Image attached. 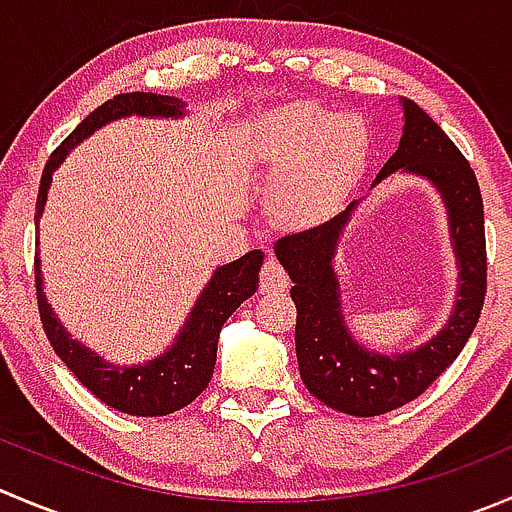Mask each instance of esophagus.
<instances>
[{
  "label": "esophagus",
  "instance_id": "34e87169",
  "mask_svg": "<svg viewBox=\"0 0 512 512\" xmlns=\"http://www.w3.org/2000/svg\"><path fill=\"white\" fill-rule=\"evenodd\" d=\"M287 285H290V277H287L285 267L275 257H267L260 270V292H282L287 290Z\"/></svg>",
  "mask_w": 512,
  "mask_h": 512
}]
</instances>
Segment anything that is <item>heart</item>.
I'll return each instance as SVG.
<instances>
[{
	"label": "heart",
	"mask_w": 512,
	"mask_h": 512,
	"mask_svg": "<svg viewBox=\"0 0 512 512\" xmlns=\"http://www.w3.org/2000/svg\"><path fill=\"white\" fill-rule=\"evenodd\" d=\"M262 155L282 172L270 195L277 220L310 222L327 215L360 177L370 132L357 114L292 102L267 119Z\"/></svg>",
	"instance_id": "obj_1"
}]
</instances>
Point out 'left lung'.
Listing matches in <instances>:
<instances>
[{"label":"left lung","mask_w":512,"mask_h":512,"mask_svg":"<svg viewBox=\"0 0 512 512\" xmlns=\"http://www.w3.org/2000/svg\"><path fill=\"white\" fill-rule=\"evenodd\" d=\"M405 132L398 152L377 172L375 182L395 170L418 172L438 185L450 210L455 252L460 260V300L438 337L405 355H375L357 345L340 315L332 255L345 212L320 225L287 232L275 242V255L295 282V350L305 388L337 413L372 418L410 403L443 375L478 325L488 290L483 197L478 180L455 142L413 99H403Z\"/></svg>","instance_id":"obj_1"}]
</instances>
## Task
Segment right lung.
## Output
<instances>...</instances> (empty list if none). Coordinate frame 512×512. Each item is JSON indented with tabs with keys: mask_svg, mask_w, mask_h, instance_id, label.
<instances>
[{
	"mask_svg": "<svg viewBox=\"0 0 512 512\" xmlns=\"http://www.w3.org/2000/svg\"><path fill=\"white\" fill-rule=\"evenodd\" d=\"M185 104L175 97H165V94L155 92H127L117 94V97L107 99L99 104L87 119L77 124V130L49 155L47 165H44L42 182H39L37 195V215L39 220L44 210V200H47L49 182H52V172L57 170L59 162L67 157V152L92 135L97 127L112 122L117 117H127V114H145V117H175L182 112ZM39 245V242H37ZM262 250H252L242 255L240 260L222 265L215 270L212 280L207 282L205 292L197 300L195 310H192L190 320H187L185 330L180 332L172 350L157 360L147 362V365L137 367H114L99 360L94 352L79 345L77 340L62 330L57 317L52 315V307L47 305L42 292V280H39V260L34 257V277H37V305L39 317H42V327L47 332L49 342H52L54 352L67 362L69 370L77 375L84 388L92 395H97L102 403L109 408L122 410L130 415H142V418H155V415H170L175 410L190 405L202 390L210 385L212 372H215L217 360V340H220V330L227 322V317L242 305L250 295L257 290V275H260L262 265Z\"/></svg>",
	"mask_w": 512,
	"mask_h": 512,
	"instance_id": "obj_1",
	"label": "right lung"
}]
</instances>
